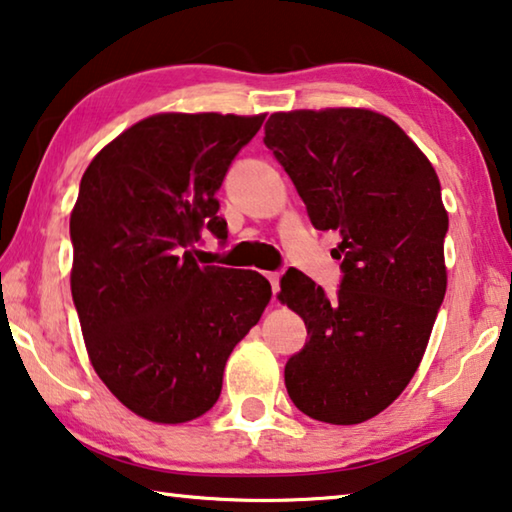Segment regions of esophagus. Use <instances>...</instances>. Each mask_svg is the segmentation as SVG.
Here are the masks:
<instances>
[{
	"instance_id": "esophagus-1",
	"label": "esophagus",
	"mask_w": 512,
	"mask_h": 512,
	"mask_svg": "<svg viewBox=\"0 0 512 512\" xmlns=\"http://www.w3.org/2000/svg\"><path fill=\"white\" fill-rule=\"evenodd\" d=\"M265 277H267V281H270V286H272V293L277 295V290H279V274H277V272H267Z\"/></svg>"
}]
</instances>
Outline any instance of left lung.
Here are the masks:
<instances>
[{
    "mask_svg": "<svg viewBox=\"0 0 512 512\" xmlns=\"http://www.w3.org/2000/svg\"><path fill=\"white\" fill-rule=\"evenodd\" d=\"M265 146L313 226L341 235L343 281L332 300L300 270L281 279L277 297L309 334L286 364L288 396L316 421L364 423L410 384L444 302L439 178L398 123L364 107L277 112Z\"/></svg>",
    "mask_w": 512,
    "mask_h": 512,
    "instance_id": "1",
    "label": "left lung"
}]
</instances>
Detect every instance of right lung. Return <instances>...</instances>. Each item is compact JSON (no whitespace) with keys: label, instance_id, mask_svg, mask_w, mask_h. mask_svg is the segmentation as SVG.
Instances as JSON below:
<instances>
[{"label":"right lung","instance_id":"add662e5","mask_svg":"<svg viewBox=\"0 0 512 512\" xmlns=\"http://www.w3.org/2000/svg\"><path fill=\"white\" fill-rule=\"evenodd\" d=\"M265 114L162 112L109 141L70 212V290L93 371L130 412L187 423L222 393L226 359L270 304L254 270L199 265L222 235L215 192Z\"/></svg>","mask_w":512,"mask_h":512}]
</instances>
